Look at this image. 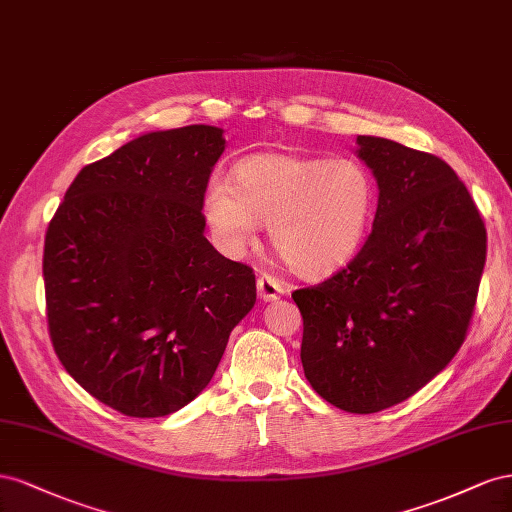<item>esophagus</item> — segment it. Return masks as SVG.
<instances>
[{"mask_svg":"<svg viewBox=\"0 0 512 512\" xmlns=\"http://www.w3.org/2000/svg\"><path fill=\"white\" fill-rule=\"evenodd\" d=\"M257 291H259V298L261 300L272 302V300L281 298L285 294L287 285L276 279V276L264 272V274H259V279H257Z\"/></svg>","mask_w":512,"mask_h":512,"instance_id":"1","label":"esophagus"}]
</instances>
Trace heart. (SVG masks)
<instances>
[{
	"label": "heart",
	"instance_id": "1",
	"mask_svg": "<svg viewBox=\"0 0 512 512\" xmlns=\"http://www.w3.org/2000/svg\"><path fill=\"white\" fill-rule=\"evenodd\" d=\"M377 184L354 158L255 154L214 178L203 216L216 244L238 255L268 223L270 242L300 276L319 279L349 264L371 229Z\"/></svg>",
	"mask_w": 512,
	"mask_h": 512
}]
</instances>
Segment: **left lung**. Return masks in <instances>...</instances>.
<instances>
[{
	"label": "left lung",
	"instance_id": "obj_1",
	"mask_svg": "<svg viewBox=\"0 0 512 512\" xmlns=\"http://www.w3.org/2000/svg\"><path fill=\"white\" fill-rule=\"evenodd\" d=\"M379 199L367 242L324 283L296 289L300 358L321 399L373 414L410 399L465 341L487 259V229L442 158L356 139Z\"/></svg>",
	"mask_w": 512,
	"mask_h": 512
}]
</instances>
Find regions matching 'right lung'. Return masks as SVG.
<instances>
[{
  "mask_svg": "<svg viewBox=\"0 0 512 512\" xmlns=\"http://www.w3.org/2000/svg\"><path fill=\"white\" fill-rule=\"evenodd\" d=\"M223 130L141 135L79 171L45 236L49 337L64 369L124 416L178 412L253 309L255 272L203 236Z\"/></svg>",
  "mask_w": 512,
  "mask_h": 512,
  "instance_id": "right-lung-1",
  "label": "right lung"
}]
</instances>
